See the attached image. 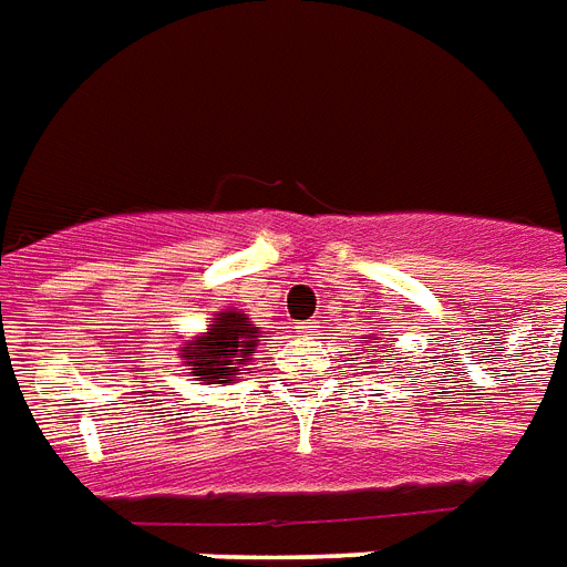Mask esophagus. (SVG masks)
<instances>
[{"label": "esophagus", "mask_w": 567, "mask_h": 567, "mask_svg": "<svg viewBox=\"0 0 567 567\" xmlns=\"http://www.w3.org/2000/svg\"><path fill=\"white\" fill-rule=\"evenodd\" d=\"M299 329H301V334H313V331H317L319 326H317V322H301Z\"/></svg>", "instance_id": "1"}]
</instances>
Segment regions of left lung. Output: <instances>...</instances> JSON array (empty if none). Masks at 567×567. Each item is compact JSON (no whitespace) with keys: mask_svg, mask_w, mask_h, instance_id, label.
Segmentation results:
<instances>
[{"mask_svg":"<svg viewBox=\"0 0 567 567\" xmlns=\"http://www.w3.org/2000/svg\"><path fill=\"white\" fill-rule=\"evenodd\" d=\"M373 340H377V338H373Z\"/></svg>","mask_w":567,"mask_h":567,"instance_id":"1","label":"left lung"}]
</instances>
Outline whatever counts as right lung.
I'll use <instances>...</instances> for the list:
<instances>
[{
    "label": "right lung",
    "mask_w": 567,
    "mask_h": 567,
    "mask_svg": "<svg viewBox=\"0 0 567 567\" xmlns=\"http://www.w3.org/2000/svg\"><path fill=\"white\" fill-rule=\"evenodd\" d=\"M259 338L257 326H250L248 313L241 310H220L212 329L197 340H187L182 347V359L190 377L206 385H224L238 377L241 364H248Z\"/></svg>",
    "instance_id": "add662e5"
}]
</instances>
